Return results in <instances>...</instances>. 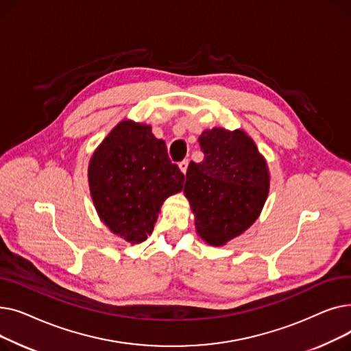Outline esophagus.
Here are the masks:
<instances>
[{
	"instance_id": "obj_1",
	"label": "esophagus",
	"mask_w": 351,
	"mask_h": 351,
	"mask_svg": "<svg viewBox=\"0 0 351 351\" xmlns=\"http://www.w3.org/2000/svg\"><path fill=\"white\" fill-rule=\"evenodd\" d=\"M188 166H189V160H188V159L182 160V162L179 163V168H180V171H182L183 173H186V171H188Z\"/></svg>"
}]
</instances>
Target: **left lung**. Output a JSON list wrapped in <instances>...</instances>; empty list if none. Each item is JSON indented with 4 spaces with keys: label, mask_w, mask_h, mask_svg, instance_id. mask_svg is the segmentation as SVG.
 <instances>
[{
    "label": "left lung",
    "mask_w": 351,
    "mask_h": 351,
    "mask_svg": "<svg viewBox=\"0 0 351 351\" xmlns=\"http://www.w3.org/2000/svg\"><path fill=\"white\" fill-rule=\"evenodd\" d=\"M199 143L205 159L189 163L185 195L199 236L220 246L259 216L269 193V171L254 142L241 129H209Z\"/></svg>",
    "instance_id": "left-lung-1"
}]
</instances>
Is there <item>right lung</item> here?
<instances>
[{"label":"right lung","instance_id":"add662e5","mask_svg":"<svg viewBox=\"0 0 351 351\" xmlns=\"http://www.w3.org/2000/svg\"><path fill=\"white\" fill-rule=\"evenodd\" d=\"M89 189L102 222L129 243L154 230L163 200L182 191L185 175L151 126L122 121L89 162Z\"/></svg>","mask_w":351,"mask_h":351}]
</instances>
